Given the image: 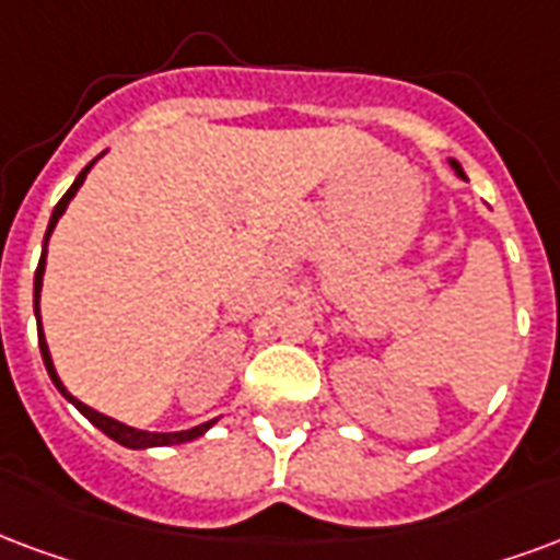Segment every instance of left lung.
<instances>
[{"label":"left lung","mask_w":560,"mask_h":560,"mask_svg":"<svg viewBox=\"0 0 560 560\" xmlns=\"http://www.w3.org/2000/svg\"><path fill=\"white\" fill-rule=\"evenodd\" d=\"M451 165H454V172H457L459 177H466V175H463V168H459V163H457V160H451Z\"/></svg>","instance_id":"8db88e82"}]
</instances>
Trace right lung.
Listing matches in <instances>:
<instances>
[{"label":"right lung","mask_w":560,"mask_h":560,"mask_svg":"<svg viewBox=\"0 0 560 560\" xmlns=\"http://www.w3.org/2000/svg\"><path fill=\"white\" fill-rule=\"evenodd\" d=\"M94 163H97V160H94ZM94 163H89L85 168H82L80 175H77V180H73V186H70L68 192L61 196L59 205H56L52 217H49L47 234H44V252H40V260H37V269H35V317H37V323H40V284H44V267H47V240H49V234H52L56 222L61 219V213L68 210L70 198L77 196V189H80L82 180H85V175H89L91 165H94ZM37 343H40V355H44V364H47V374H49V380H52V385L59 388L61 395L68 397L73 407L80 409L82 416L89 418L94 428L103 430L106 436L115 439V442H118V445H124V448H156V445H180V442H192V439H198L201 433H207V430L217 424V418H213V421H205V424H198V428L177 430V433H148V430L127 428V424H121V421H115V418L103 416V412H97V409L85 407L82 400H77V397L70 395L68 388H65V383L59 380V374H56V364H52V355H49L47 338H44V329H40V326H37Z\"/></svg>","instance_id":"add662e5"}]
</instances>
